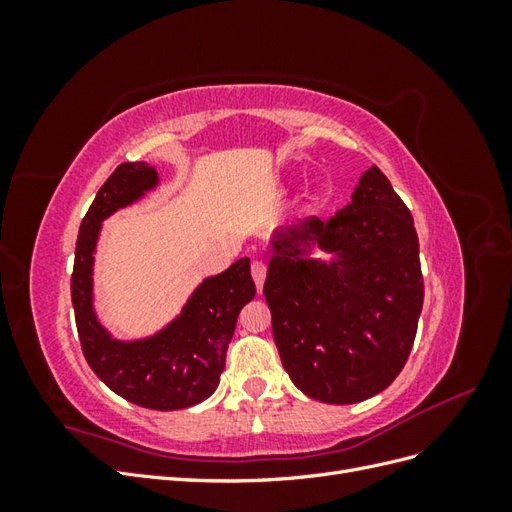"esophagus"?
<instances>
[{"label":"esophagus","mask_w":512,"mask_h":512,"mask_svg":"<svg viewBox=\"0 0 512 512\" xmlns=\"http://www.w3.org/2000/svg\"><path fill=\"white\" fill-rule=\"evenodd\" d=\"M252 277H254V284L258 288V292H262V284H265V277H267V265L262 260H254L252 262Z\"/></svg>","instance_id":"34e87169"}]
</instances>
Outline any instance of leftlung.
Wrapping results in <instances>:
<instances>
[{
	"label": "left lung",
	"mask_w": 512,
	"mask_h": 512,
	"mask_svg": "<svg viewBox=\"0 0 512 512\" xmlns=\"http://www.w3.org/2000/svg\"><path fill=\"white\" fill-rule=\"evenodd\" d=\"M312 242L336 258L303 257ZM262 292L282 365L307 397L356 404L399 376L423 309V273L412 213L378 166L348 207L277 235Z\"/></svg>",
	"instance_id": "8db88e82"
}]
</instances>
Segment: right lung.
<instances>
[{
	"instance_id": "add662e5",
	"label": "right lung",
	"mask_w": 512,
	"mask_h": 512,
	"mask_svg": "<svg viewBox=\"0 0 512 512\" xmlns=\"http://www.w3.org/2000/svg\"><path fill=\"white\" fill-rule=\"evenodd\" d=\"M158 185L156 168L123 162L104 181L81 222L74 250L72 305L81 348L94 374L119 397L149 410H181L207 399L220 384L237 316L256 294L250 258L200 284L179 318L138 342H117L94 312V252L102 222Z\"/></svg>"
}]
</instances>
